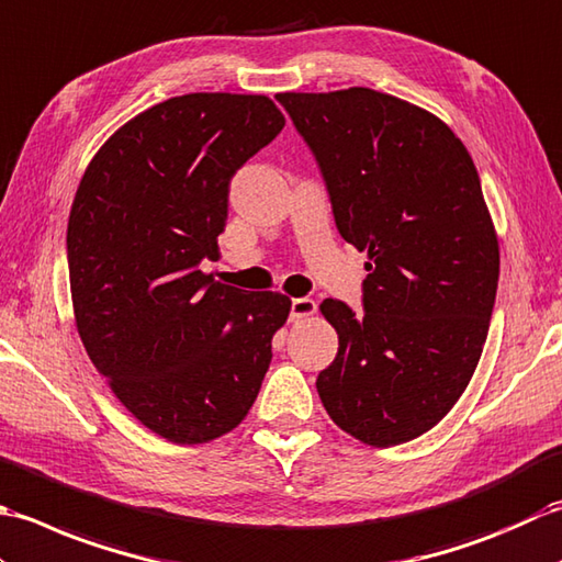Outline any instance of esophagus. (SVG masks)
Segmentation results:
<instances>
[{"label": "esophagus", "instance_id": "1", "mask_svg": "<svg viewBox=\"0 0 562 562\" xmlns=\"http://www.w3.org/2000/svg\"><path fill=\"white\" fill-rule=\"evenodd\" d=\"M317 313V303L313 297H293L291 301V319L297 323V319H305Z\"/></svg>", "mask_w": 562, "mask_h": 562}]
</instances>
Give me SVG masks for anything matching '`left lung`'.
<instances>
[{
	"mask_svg": "<svg viewBox=\"0 0 562 562\" xmlns=\"http://www.w3.org/2000/svg\"><path fill=\"white\" fill-rule=\"evenodd\" d=\"M277 99L317 159L339 235L369 251L363 313L319 305L339 335L319 400L375 449L417 439L471 383L495 305L499 245L477 169L441 119L383 91Z\"/></svg>",
	"mask_w": 562,
	"mask_h": 562,
	"instance_id": "8db88e82",
	"label": "left lung"
}]
</instances>
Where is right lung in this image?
I'll list each match as a JSON object with an SVG mask.
<instances>
[{
	"label": "right lung",
	"mask_w": 562,
	"mask_h": 562,
	"mask_svg": "<svg viewBox=\"0 0 562 562\" xmlns=\"http://www.w3.org/2000/svg\"><path fill=\"white\" fill-rule=\"evenodd\" d=\"M285 125L269 97L199 91L101 145L67 223L77 331L113 395L171 443L233 431L255 405L283 293L213 281L231 179Z\"/></svg>",
	"instance_id": "1"
}]
</instances>
